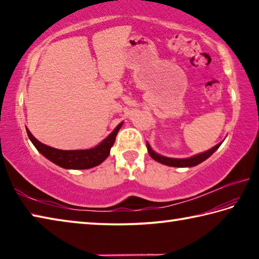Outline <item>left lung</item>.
Here are the masks:
<instances>
[{
	"label": "left lung",
	"mask_w": 259,
	"mask_h": 259,
	"mask_svg": "<svg viewBox=\"0 0 259 259\" xmlns=\"http://www.w3.org/2000/svg\"><path fill=\"white\" fill-rule=\"evenodd\" d=\"M221 145H222V143H219L216 146H213L212 148H210V150H208V151L199 153V154L193 155L191 157H186V159H175V157H168V156H163V155L159 154V153L153 151V148L151 147L150 144L146 143L148 154L151 155L152 159H154L155 161L159 162V163L169 165V166H177V168H191V166L200 164L201 162L207 160L210 155H212Z\"/></svg>",
	"instance_id": "obj_1"
}]
</instances>
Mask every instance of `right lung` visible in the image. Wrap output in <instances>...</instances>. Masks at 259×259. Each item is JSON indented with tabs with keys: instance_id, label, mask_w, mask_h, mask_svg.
I'll list each match as a JSON object with an SVG mask.
<instances>
[{
	"instance_id": "right-lung-1",
	"label": "right lung",
	"mask_w": 259,
	"mask_h": 259,
	"mask_svg": "<svg viewBox=\"0 0 259 259\" xmlns=\"http://www.w3.org/2000/svg\"><path fill=\"white\" fill-rule=\"evenodd\" d=\"M122 124H123V122L117 124L116 128L97 146L88 148V150H58V148L48 146L46 144L38 142L27 128H26V131H27L28 138L33 143V145L36 147V150L48 160H50L52 163L64 169H90L99 165L107 159Z\"/></svg>"
}]
</instances>
